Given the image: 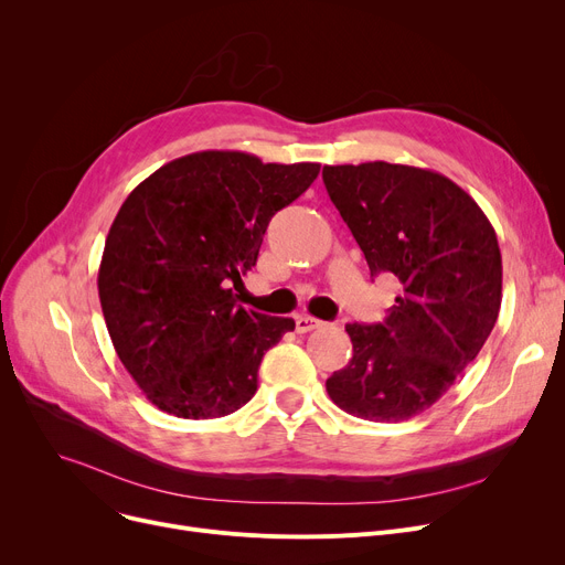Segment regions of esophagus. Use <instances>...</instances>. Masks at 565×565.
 <instances>
[{"label": "esophagus", "instance_id": "esophagus-1", "mask_svg": "<svg viewBox=\"0 0 565 565\" xmlns=\"http://www.w3.org/2000/svg\"><path fill=\"white\" fill-rule=\"evenodd\" d=\"M322 324H324L322 320L311 318V316H298V318H295V330H298V334H307V332L320 330Z\"/></svg>", "mask_w": 565, "mask_h": 565}]
</instances>
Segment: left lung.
Here are the masks:
<instances>
[{
	"instance_id": "8db88e82",
	"label": "left lung",
	"mask_w": 565,
	"mask_h": 565,
	"mask_svg": "<svg viewBox=\"0 0 565 565\" xmlns=\"http://www.w3.org/2000/svg\"><path fill=\"white\" fill-rule=\"evenodd\" d=\"M322 181L371 277L401 295L377 324H345L352 360L328 377L352 417L407 422L435 405L477 360L501 307L497 233L451 178L390 162L322 167Z\"/></svg>"
}]
</instances>
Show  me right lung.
<instances>
[{
	"instance_id": "obj_1",
	"label": "right lung",
	"mask_w": 565,
	"mask_h": 565,
	"mask_svg": "<svg viewBox=\"0 0 565 565\" xmlns=\"http://www.w3.org/2000/svg\"><path fill=\"white\" fill-rule=\"evenodd\" d=\"M318 171L199 151L128 194L107 233L98 295L118 360L158 409L215 419L252 401L263 354L295 320L241 307L228 284L256 265L267 224Z\"/></svg>"
}]
</instances>
